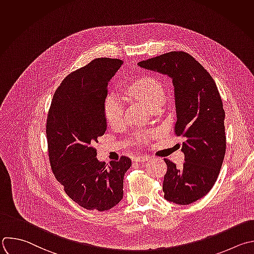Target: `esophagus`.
<instances>
[{
    "instance_id": "esophagus-1",
    "label": "esophagus",
    "mask_w": 254,
    "mask_h": 254,
    "mask_svg": "<svg viewBox=\"0 0 254 254\" xmlns=\"http://www.w3.org/2000/svg\"><path fill=\"white\" fill-rule=\"evenodd\" d=\"M149 158V155H137L135 156L134 161H147Z\"/></svg>"
}]
</instances>
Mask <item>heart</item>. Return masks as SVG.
<instances>
[{
  "mask_svg": "<svg viewBox=\"0 0 254 254\" xmlns=\"http://www.w3.org/2000/svg\"><path fill=\"white\" fill-rule=\"evenodd\" d=\"M123 92L143 104L149 109L159 108L164 100V89L162 83L152 75H143L127 86ZM104 114L107 123L117 127L123 125L125 119L124 104L121 99L115 95L109 96L104 105Z\"/></svg>",
  "mask_w": 254,
  "mask_h": 254,
  "instance_id": "b5f03b06",
  "label": "heart"
}]
</instances>
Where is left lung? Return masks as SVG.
Listing matches in <instances>:
<instances>
[{"label": "left lung", "instance_id": "1", "mask_svg": "<svg viewBox=\"0 0 254 254\" xmlns=\"http://www.w3.org/2000/svg\"><path fill=\"white\" fill-rule=\"evenodd\" d=\"M138 65L173 79L177 109L175 131L185 137L182 150L186 161L179 168L164 158L167 172L162 190L168 201L190 204L212 189L225 154V113L215 81L186 52L166 53L141 61Z\"/></svg>", "mask_w": 254, "mask_h": 254}]
</instances>
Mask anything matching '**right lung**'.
Masks as SVG:
<instances>
[{
	"label": "right lung",
	"instance_id": "right-lung-1",
	"mask_svg": "<svg viewBox=\"0 0 254 254\" xmlns=\"http://www.w3.org/2000/svg\"><path fill=\"white\" fill-rule=\"evenodd\" d=\"M124 64L99 58L70 72L54 94L47 120L50 163L57 181L78 205L105 211L124 195L127 156L100 161L94 144L106 132L104 105L108 83Z\"/></svg>",
	"mask_w": 254,
	"mask_h": 254
}]
</instances>
